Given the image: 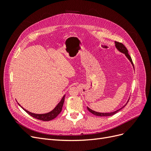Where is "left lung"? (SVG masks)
<instances>
[{
	"label": "left lung",
	"instance_id": "obj_1",
	"mask_svg": "<svg viewBox=\"0 0 151 151\" xmlns=\"http://www.w3.org/2000/svg\"><path fill=\"white\" fill-rule=\"evenodd\" d=\"M115 47H116V49L118 50V51H119V52H121V53H123V54H125V55L126 56V57H127L128 59H129V61L130 62V63H132V66H133L134 69V64H133V62H132L131 57L129 55V52H128V50H127V49L126 48V47H125L124 46V45H123L122 43H119V42H115ZM129 100H128V101H129ZM128 101L127 102L126 104H125V105H123V106L121 108L117 109V110H116V111H115L110 112V113H100V112L95 111L93 110V109H90L89 107H87V108H88L89 111H90L91 113H93V115H96V116H112V115H115V113H116L117 112L120 111L122 108H124V107L126 106L127 103H128Z\"/></svg>",
	"mask_w": 151,
	"mask_h": 151
}]
</instances>
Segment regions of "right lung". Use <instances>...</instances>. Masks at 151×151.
<instances>
[{"label":"right lung","instance_id":"1","mask_svg":"<svg viewBox=\"0 0 151 151\" xmlns=\"http://www.w3.org/2000/svg\"><path fill=\"white\" fill-rule=\"evenodd\" d=\"M65 95L63 96L62 99L60 100V101L57 104V106L55 107V108L53 109H52L51 111H50L47 113H43V114H36V113H31V112L27 110V109H24V108H22L19 103H17L27 113H28L29 115L33 116V118H36V119H38V120H43V121H50V120H52L54 119L55 118H56L59 115V113L62 111L63 103H64V100H65Z\"/></svg>","mask_w":151,"mask_h":151}]
</instances>
